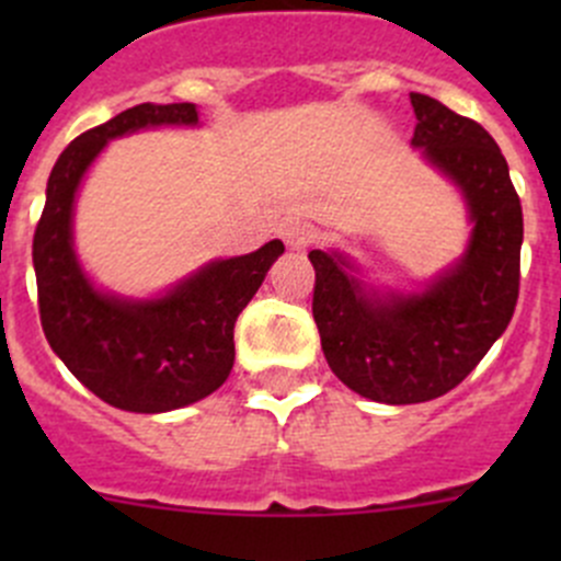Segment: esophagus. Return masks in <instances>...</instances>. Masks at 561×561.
Wrapping results in <instances>:
<instances>
[{
    "mask_svg": "<svg viewBox=\"0 0 561 561\" xmlns=\"http://www.w3.org/2000/svg\"><path fill=\"white\" fill-rule=\"evenodd\" d=\"M279 236L287 244V249H304L312 241V225L301 222V219H287L279 228Z\"/></svg>",
    "mask_w": 561,
    "mask_h": 561,
    "instance_id": "obj_1",
    "label": "esophagus"
}]
</instances>
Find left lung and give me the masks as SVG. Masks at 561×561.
I'll return each mask as SVG.
<instances>
[{"label": "left lung", "instance_id": "left-lung-1", "mask_svg": "<svg viewBox=\"0 0 561 561\" xmlns=\"http://www.w3.org/2000/svg\"><path fill=\"white\" fill-rule=\"evenodd\" d=\"M412 149L467 206V249L417 290L375 285L350 254L312 249V314L322 353L350 390L421 404L454 390L505 333L518 301L524 217L500 146L478 122L410 94Z\"/></svg>", "mask_w": 561, "mask_h": 561}]
</instances>
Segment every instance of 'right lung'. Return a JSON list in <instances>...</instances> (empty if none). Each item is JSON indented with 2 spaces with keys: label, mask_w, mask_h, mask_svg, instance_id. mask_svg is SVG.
Returning <instances> with one entry per match:
<instances>
[{
  "label": "right lung",
  "mask_w": 561,
  "mask_h": 561,
  "mask_svg": "<svg viewBox=\"0 0 561 561\" xmlns=\"http://www.w3.org/2000/svg\"><path fill=\"white\" fill-rule=\"evenodd\" d=\"M195 103H144L78 135L45 186L32 263L39 322L50 350L105 404L127 412H171L214 393L233 369V328L274 260L279 239L241 257L211 260L151 298L103 290L83 271L72 214L83 175L111 140L151 127H197Z\"/></svg>",
  "instance_id": "1"
}]
</instances>
